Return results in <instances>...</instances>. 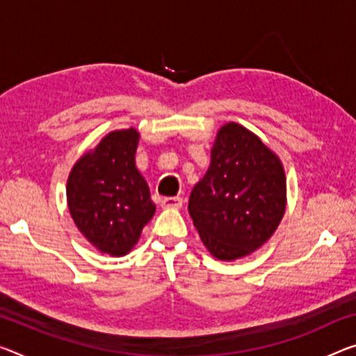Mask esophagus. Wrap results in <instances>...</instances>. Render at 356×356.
Returning <instances> with one entry per match:
<instances>
[{"mask_svg":"<svg viewBox=\"0 0 356 356\" xmlns=\"http://www.w3.org/2000/svg\"><path fill=\"white\" fill-rule=\"evenodd\" d=\"M162 209H181L183 199L181 197H167V199L161 200Z\"/></svg>","mask_w":356,"mask_h":356,"instance_id":"34e87169","label":"esophagus"}]
</instances>
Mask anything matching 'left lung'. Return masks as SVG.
I'll return each mask as SVG.
<instances>
[{
  "instance_id": "1",
  "label": "left lung",
  "mask_w": 356,
  "mask_h": 356,
  "mask_svg": "<svg viewBox=\"0 0 356 356\" xmlns=\"http://www.w3.org/2000/svg\"><path fill=\"white\" fill-rule=\"evenodd\" d=\"M285 209L286 178L278 156L243 125H222L188 205L207 250L221 261L251 254L272 237Z\"/></svg>"
}]
</instances>
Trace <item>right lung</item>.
<instances>
[{"label": "right lung", "mask_w": 356, "mask_h": 356, "mask_svg": "<svg viewBox=\"0 0 356 356\" xmlns=\"http://www.w3.org/2000/svg\"><path fill=\"white\" fill-rule=\"evenodd\" d=\"M138 130L109 132L71 168L67 200L71 218L94 247L124 256L152 216L149 188L135 165Z\"/></svg>", "instance_id": "1"}]
</instances>
